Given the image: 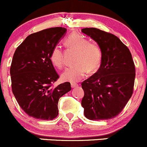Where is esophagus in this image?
Returning a JSON list of instances; mask_svg holds the SVG:
<instances>
[{"label":"esophagus","instance_id":"obj_1","mask_svg":"<svg viewBox=\"0 0 147 147\" xmlns=\"http://www.w3.org/2000/svg\"><path fill=\"white\" fill-rule=\"evenodd\" d=\"M71 88H77V87L78 86V85L77 84V83H71Z\"/></svg>","mask_w":147,"mask_h":147}]
</instances>
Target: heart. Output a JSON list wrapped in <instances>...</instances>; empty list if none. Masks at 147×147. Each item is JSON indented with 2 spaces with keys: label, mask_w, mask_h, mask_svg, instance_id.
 <instances>
[{
  "label": "heart",
  "mask_w": 147,
  "mask_h": 147,
  "mask_svg": "<svg viewBox=\"0 0 147 147\" xmlns=\"http://www.w3.org/2000/svg\"><path fill=\"white\" fill-rule=\"evenodd\" d=\"M67 48L76 50L74 61L75 64L67 67L61 78L65 81L77 82L85 76L87 71L94 72L100 67L102 61V50L96 42L78 34L69 36L64 40ZM50 59L55 67L60 69L64 65V54L59 46H55L50 53Z\"/></svg>",
  "instance_id": "heart-1"
}]
</instances>
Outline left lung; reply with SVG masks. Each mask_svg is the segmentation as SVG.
<instances>
[{"instance_id":"left-lung-1","label":"left lung","mask_w":147,"mask_h":147,"mask_svg":"<svg viewBox=\"0 0 147 147\" xmlns=\"http://www.w3.org/2000/svg\"><path fill=\"white\" fill-rule=\"evenodd\" d=\"M100 45L102 61L92 76L82 83L84 115L92 121L117 116L133 92L135 67L130 50L113 34L96 28L81 29Z\"/></svg>"}]
</instances>
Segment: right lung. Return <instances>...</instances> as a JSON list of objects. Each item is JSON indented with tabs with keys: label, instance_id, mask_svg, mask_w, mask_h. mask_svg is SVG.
Here are the masks:
<instances>
[{
	"label": "right lung",
	"instance_id": "1",
	"mask_svg": "<svg viewBox=\"0 0 147 147\" xmlns=\"http://www.w3.org/2000/svg\"><path fill=\"white\" fill-rule=\"evenodd\" d=\"M53 27L31 34L17 47L10 67L12 90L24 111L31 117L53 120L58 102L71 90L69 82L53 87L59 78L50 59L52 50L66 33Z\"/></svg>",
	"mask_w": 147,
	"mask_h": 147
}]
</instances>
